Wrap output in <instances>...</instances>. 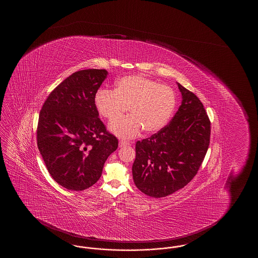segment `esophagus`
Here are the masks:
<instances>
[{
  "mask_svg": "<svg viewBox=\"0 0 258 258\" xmlns=\"http://www.w3.org/2000/svg\"><path fill=\"white\" fill-rule=\"evenodd\" d=\"M129 145H130V143L127 142V141H123V140H121V141L119 142V147H120V148L127 147V146H129Z\"/></svg>",
  "mask_w": 258,
  "mask_h": 258,
  "instance_id": "obj_1",
  "label": "esophagus"
}]
</instances>
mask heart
<instances>
[{
    "label": "heart",
    "mask_w": 258,
    "mask_h": 258,
    "mask_svg": "<svg viewBox=\"0 0 258 258\" xmlns=\"http://www.w3.org/2000/svg\"><path fill=\"white\" fill-rule=\"evenodd\" d=\"M99 113L109 121L121 117L129 107L130 115L113 121L110 131L122 138L137 137L144 130L154 134L167 124L175 110L172 88L143 76H128L116 83L114 90L99 89L94 98Z\"/></svg>",
    "instance_id": "1"
}]
</instances>
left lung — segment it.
<instances>
[{
  "mask_svg": "<svg viewBox=\"0 0 258 258\" xmlns=\"http://www.w3.org/2000/svg\"><path fill=\"white\" fill-rule=\"evenodd\" d=\"M177 85L182 100L172 120L136 144L133 179L141 192L152 198L167 197L192 181L210 142V121L202 102Z\"/></svg>",
  "mask_w": 258,
  "mask_h": 258,
  "instance_id": "obj_1",
  "label": "left lung"
}]
</instances>
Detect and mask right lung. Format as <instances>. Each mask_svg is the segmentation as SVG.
I'll return each mask as SVG.
<instances>
[{
  "instance_id": "1",
  "label": "right lung",
  "mask_w": 258,
  "mask_h": 258,
  "mask_svg": "<svg viewBox=\"0 0 258 258\" xmlns=\"http://www.w3.org/2000/svg\"><path fill=\"white\" fill-rule=\"evenodd\" d=\"M107 76L104 69L74 73L50 92L39 112V152L53 180L68 190L83 191L95 184L118 148V139L106 130L94 101Z\"/></svg>"
}]
</instances>
